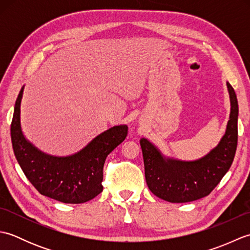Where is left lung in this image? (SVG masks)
Masks as SVG:
<instances>
[{
    "label": "left lung",
    "instance_id": "8db88e82",
    "mask_svg": "<svg viewBox=\"0 0 250 250\" xmlns=\"http://www.w3.org/2000/svg\"><path fill=\"white\" fill-rule=\"evenodd\" d=\"M231 113L219 144L194 161L164 157L146 139H141L145 178L151 192L171 203H186L208 195L229 171L237 147L238 104L234 89L227 83Z\"/></svg>",
    "mask_w": 250,
    "mask_h": 250
}]
</instances>
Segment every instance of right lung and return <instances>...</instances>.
Instances as JSON below:
<instances>
[{
    "label": "right lung",
    "mask_w": 250,
    "mask_h": 250,
    "mask_svg": "<svg viewBox=\"0 0 250 250\" xmlns=\"http://www.w3.org/2000/svg\"><path fill=\"white\" fill-rule=\"evenodd\" d=\"M22 87L16 100L10 137L15 157L24 175L41 194L63 203L79 204L103 191V167L109 153L128 135L125 125H116L97 137L81 151L67 157L50 156L25 139L20 124Z\"/></svg>",
    "instance_id": "1"
}]
</instances>
